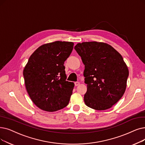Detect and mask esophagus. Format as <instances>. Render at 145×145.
<instances>
[{
    "label": "esophagus",
    "instance_id": "esophagus-1",
    "mask_svg": "<svg viewBox=\"0 0 145 145\" xmlns=\"http://www.w3.org/2000/svg\"><path fill=\"white\" fill-rule=\"evenodd\" d=\"M79 85H80V83L78 82H74V85L76 86H78Z\"/></svg>",
    "mask_w": 145,
    "mask_h": 145
}]
</instances>
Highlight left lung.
Returning <instances> with one entry per match:
<instances>
[{"mask_svg":"<svg viewBox=\"0 0 145 145\" xmlns=\"http://www.w3.org/2000/svg\"><path fill=\"white\" fill-rule=\"evenodd\" d=\"M74 49L85 65L84 101L96 110L111 108L124 95L129 69L121 55L107 43H78Z\"/></svg>","mask_w":145,"mask_h":145,"instance_id":"8db88e82","label":"left lung"}]
</instances>
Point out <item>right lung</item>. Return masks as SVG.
<instances>
[{
	"instance_id": "right-lung-1",
	"label": "right lung",
	"mask_w": 145,
	"mask_h": 145,
	"mask_svg": "<svg viewBox=\"0 0 145 145\" xmlns=\"http://www.w3.org/2000/svg\"><path fill=\"white\" fill-rule=\"evenodd\" d=\"M73 45L72 42L60 41L42 44L31 55L24 69L28 95L43 111H56L69 104L74 85L66 80L64 63Z\"/></svg>"
}]
</instances>
